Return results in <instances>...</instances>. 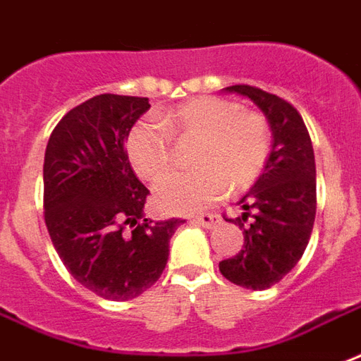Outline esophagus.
<instances>
[{"instance_id":"1","label":"esophagus","mask_w":361,"mask_h":361,"mask_svg":"<svg viewBox=\"0 0 361 361\" xmlns=\"http://www.w3.org/2000/svg\"><path fill=\"white\" fill-rule=\"evenodd\" d=\"M194 223L204 228H213L219 223V215H217V213H204V215H198V217L194 219Z\"/></svg>"}]
</instances>
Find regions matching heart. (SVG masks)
I'll return each mask as SVG.
<instances>
[{"mask_svg":"<svg viewBox=\"0 0 361 361\" xmlns=\"http://www.w3.org/2000/svg\"><path fill=\"white\" fill-rule=\"evenodd\" d=\"M173 140L190 142V173L175 175L155 190V204L169 213H194L215 204L228 190L248 188L269 159L267 121L256 111L217 96L184 102L157 119L134 126L126 154L134 171L149 183L169 175L175 161Z\"/></svg>","mask_w":361,"mask_h":361,"instance_id":"b5f03b06","label":"heart"}]
</instances>
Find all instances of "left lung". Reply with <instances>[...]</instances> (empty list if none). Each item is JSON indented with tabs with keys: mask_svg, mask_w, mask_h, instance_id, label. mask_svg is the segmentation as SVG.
I'll list each match as a JSON object with an SVG mask.
<instances>
[{
	"mask_svg": "<svg viewBox=\"0 0 361 361\" xmlns=\"http://www.w3.org/2000/svg\"><path fill=\"white\" fill-rule=\"evenodd\" d=\"M248 96L265 113L273 149L262 177L238 202L244 213L233 221L244 244L219 262L223 277L244 288L264 290L294 269L306 250L315 221V157L302 115L283 97L250 84L225 88Z\"/></svg>",
	"mask_w": 361,
	"mask_h": 361,
	"instance_id": "left-lung-1",
	"label": "left lung"
}]
</instances>
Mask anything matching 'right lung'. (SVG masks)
<instances>
[{
	"instance_id": "right-lung-1",
	"label": "right lung",
	"mask_w": 361,
	"mask_h": 361,
	"mask_svg": "<svg viewBox=\"0 0 361 361\" xmlns=\"http://www.w3.org/2000/svg\"><path fill=\"white\" fill-rule=\"evenodd\" d=\"M148 97L99 94L73 107L47 140L44 219L71 275L105 300L154 286L184 219L144 217L149 190L134 175L125 140Z\"/></svg>"
}]
</instances>
